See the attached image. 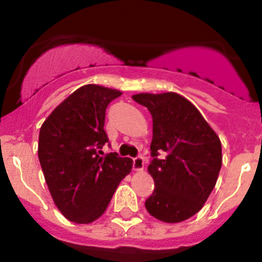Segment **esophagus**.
I'll use <instances>...</instances> for the list:
<instances>
[{
    "instance_id": "esophagus-1",
    "label": "esophagus",
    "mask_w": 262,
    "mask_h": 262,
    "mask_svg": "<svg viewBox=\"0 0 262 262\" xmlns=\"http://www.w3.org/2000/svg\"><path fill=\"white\" fill-rule=\"evenodd\" d=\"M144 169V159L142 156H138L134 159V170L135 172H140Z\"/></svg>"
}]
</instances>
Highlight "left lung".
Segmentation results:
<instances>
[{"label": "left lung", "instance_id": "8db88e82", "mask_svg": "<svg viewBox=\"0 0 262 262\" xmlns=\"http://www.w3.org/2000/svg\"><path fill=\"white\" fill-rule=\"evenodd\" d=\"M154 120L148 173L155 190L145 209L165 223L184 222L203 207L222 168V143L198 108L185 97L168 93L134 94ZM163 154V158H159Z\"/></svg>", "mask_w": 262, "mask_h": 262}]
</instances>
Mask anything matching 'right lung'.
<instances>
[{"mask_svg":"<svg viewBox=\"0 0 262 262\" xmlns=\"http://www.w3.org/2000/svg\"><path fill=\"white\" fill-rule=\"evenodd\" d=\"M122 92L89 84L67 97L41 124L38 156L53 202L78 224L97 221L107 209L133 160L101 151L108 142L106 107Z\"/></svg>","mask_w":262,"mask_h":262,"instance_id":"obj_1","label":"right lung"}]
</instances>
